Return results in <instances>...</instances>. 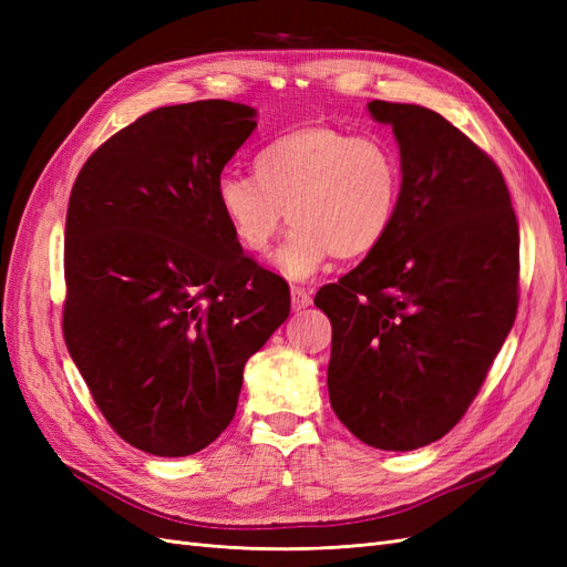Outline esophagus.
Masks as SVG:
<instances>
[{"instance_id": "obj_1", "label": "esophagus", "mask_w": 567, "mask_h": 567, "mask_svg": "<svg viewBox=\"0 0 567 567\" xmlns=\"http://www.w3.org/2000/svg\"><path fill=\"white\" fill-rule=\"evenodd\" d=\"M290 300H293V310H305V307L312 305V290L293 286L290 288Z\"/></svg>"}]
</instances>
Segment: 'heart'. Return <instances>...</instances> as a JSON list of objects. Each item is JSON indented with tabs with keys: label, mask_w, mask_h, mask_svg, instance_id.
<instances>
[{
	"label": "heart",
	"mask_w": 567,
	"mask_h": 567,
	"mask_svg": "<svg viewBox=\"0 0 567 567\" xmlns=\"http://www.w3.org/2000/svg\"><path fill=\"white\" fill-rule=\"evenodd\" d=\"M404 167L381 136L305 123L269 140L252 175L227 169L217 179V208L238 244L262 255L286 219L293 221L277 262L290 277H310L329 257L357 260L379 248L400 213Z\"/></svg>",
	"instance_id": "heart-1"
}]
</instances>
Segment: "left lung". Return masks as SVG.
<instances>
[{
  "label": "left lung",
  "instance_id": "1",
  "mask_svg": "<svg viewBox=\"0 0 567 567\" xmlns=\"http://www.w3.org/2000/svg\"><path fill=\"white\" fill-rule=\"evenodd\" d=\"M400 142L404 192L385 241L315 305L331 319L329 398L388 452L447 435L518 312L520 234L499 165L440 113L371 101Z\"/></svg>",
  "mask_w": 567,
  "mask_h": 567
}]
</instances>
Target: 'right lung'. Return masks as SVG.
<instances>
[{"label": "right lung", "instance_id": "obj_1", "mask_svg": "<svg viewBox=\"0 0 567 567\" xmlns=\"http://www.w3.org/2000/svg\"><path fill=\"white\" fill-rule=\"evenodd\" d=\"M252 115L221 99L151 111L92 153L68 200L65 346L109 425L153 456L219 437L248 357L290 315L286 279L215 198Z\"/></svg>", "mask_w": 567, "mask_h": 567}]
</instances>
